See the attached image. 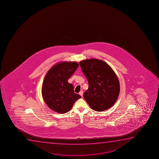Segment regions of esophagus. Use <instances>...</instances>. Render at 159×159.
Here are the masks:
<instances>
[{
    "label": "esophagus",
    "instance_id": "1",
    "mask_svg": "<svg viewBox=\"0 0 159 159\" xmlns=\"http://www.w3.org/2000/svg\"><path fill=\"white\" fill-rule=\"evenodd\" d=\"M79 95L82 97L83 96V92L82 91H81V92H79Z\"/></svg>",
    "mask_w": 159,
    "mask_h": 159
}]
</instances>
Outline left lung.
Returning <instances> with one entry per match:
<instances>
[{"label":"left lung","mask_w":159,"mask_h":159,"mask_svg":"<svg viewBox=\"0 0 159 159\" xmlns=\"http://www.w3.org/2000/svg\"><path fill=\"white\" fill-rule=\"evenodd\" d=\"M89 87L84 97L93 110L102 112L114 104L119 95L118 77L110 66L102 60L90 58L80 62Z\"/></svg>","instance_id":"8db88e82"}]
</instances>
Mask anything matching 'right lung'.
Listing matches in <instances>:
<instances>
[{"instance_id":"obj_1","label":"right lung","mask_w":159,"mask_h":159,"mask_svg":"<svg viewBox=\"0 0 159 159\" xmlns=\"http://www.w3.org/2000/svg\"><path fill=\"white\" fill-rule=\"evenodd\" d=\"M78 66L77 62H59L47 72L41 93L45 103L52 110L60 114L67 113L75 102L81 98L75 93L73 84L67 81Z\"/></svg>"}]
</instances>
